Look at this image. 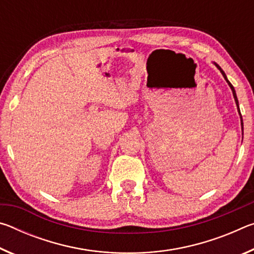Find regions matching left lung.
<instances>
[{"mask_svg":"<svg viewBox=\"0 0 254 254\" xmlns=\"http://www.w3.org/2000/svg\"><path fill=\"white\" fill-rule=\"evenodd\" d=\"M215 65H216V67L218 68V69L221 70V72H222V75L224 76V78H225V80L227 81V84L230 85V87H231V89H232V92H233V96H234V100H235V103H236V105H238V107H239V101H238V97H236V94H235V89H234V87L233 86H232V84L230 83L229 80H227V78H226V75H225V72L222 70V68L217 65V64H215ZM239 112H240V109H239ZM240 115H241V113H240ZM241 126H242V130H243V120H242V117H241Z\"/></svg>","mask_w":254,"mask_h":254,"instance_id":"left-lung-1","label":"left lung"}]
</instances>
